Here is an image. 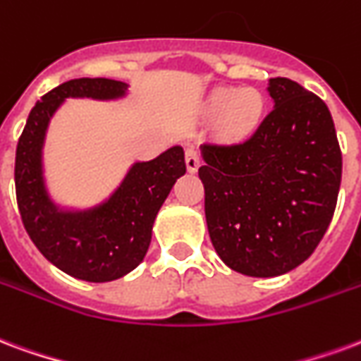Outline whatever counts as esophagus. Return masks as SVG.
Returning a JSON list of instances; mask_svg holds the SVG:
<instances>
[{"mask_svg": "<svg viewBox=\"0 0 361 361\" xmlns=\"http://www.w3.org/2000/svg\"><path fill=\"white\" fill-rule=\"evenodd\" d=\"M185 166H188L191 173L197 172L199 166H201V157H199V151L195 147H189L188 151H185Z\"/></svg>", "mask_w": 361, "mask_h": 361, "instance_id": "obj_1", "label": "esophagus"}]
</instances>
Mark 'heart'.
Returning a JSON list of instances; mask_svg holds the SVG:
<instances>
[{"label": "heart", "mask_w": 361, "mask_h": 361, "mask_svg": "<svg viewBox=\"0 0 361 361\" xmlns=\"http://www.w3.org/2000/svg\"><path fill=\"white\" fill-rule=\"evenodd\" d=\"M204 111L210 118H220L224 132L245 137L262 118V97L255 90L218 87L207 99Z\"/></svg>", "instance_id": "1"}]
</instances>
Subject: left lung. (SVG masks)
<instances>
[{"instance_id": "obj_1", "label": "left lung", "mask_w": 361, "mask_h": 361, "mask_svg": "<svg viewBox=\"0 0 361 361\" xmlns=\"http://www.w3.org/2000/svg\"><path fill=\"white\" fill-rule=\"evenodd\" d=\"M271 113L237 145H201L204 216L228 268L276 277L310 258L337 207L343 154L322 99L271 78Z\"/></svg>"}]
</instances>
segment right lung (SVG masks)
<instances>
[{
  "instance_id": "add662e5",
  "label": "right lung",
  "mask_w": 361,
  "mask_h": 361,
  "mask_svg": "<svg viewBox=\"0 0 361 361\" xmlns=\"http://www.w3.org/2000/svg\"><path fill=\"white\" fill-rule=\"evenodd\" d=\"M126 95L128 84L118 80L65 82L34 105L17 145L15 188L24 228L53 266L82 281H114L143 262L154 218L185 173L183 149L173 145L157 159L133 162L118 188L95 207L66 208L53 201L45 181L44 145L55 113L71 97L116 101Z\"/></svg>"
}]
</instances>
